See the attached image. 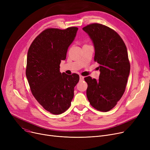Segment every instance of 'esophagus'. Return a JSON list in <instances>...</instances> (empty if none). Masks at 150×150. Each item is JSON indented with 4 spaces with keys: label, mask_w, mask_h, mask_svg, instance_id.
I'll return each instance as SVG.
<instances>
[{
    "label": "esophagus",
    "mask_w": 150,
    "mask_h": 150,
    "mask_svg": "<svg viewBox=\"0 0 150 150\" xmlns=\"http://www.w3.org/2000/svg\"><path fill=\"white\" fill-rule=\"evenodd\" d=\"M80 80L81 81L83 80H84V76H81V75H80Z\"/></svg>",
    "instance_id": "34e87169"
}]
</instances>
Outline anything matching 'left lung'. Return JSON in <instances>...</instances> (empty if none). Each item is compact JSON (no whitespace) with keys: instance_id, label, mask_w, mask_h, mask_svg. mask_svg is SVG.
<instances>
[{"instance_id":"left-lung-1","label":"left lung","mask_w":150,"mask_h":150,"mask_svg":"<svg viewBox=\"0 0 150 150\" xmlns=\"http://www.w3.org/2000/svg\"><path fill=\"white\" fill-rule=\"evenodd\" d=\"M95 48L94 61L100 74L97 80L84 78L88 83L86 95L92 107L108 112L117 103L125 91L130 72L127 47L122 38L109 27L95 23L83 28Z\"/></svg>"}]
</instances>
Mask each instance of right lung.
<instances>
[{"mask_svg":"<svg viewBox=\"0 0 150 150\" xmlns=\"http://www.w3.org/2000/svg\"><path fill=\"white\" fill-rule=\"evenodd\" d=\"M78 28H47L31 43L27 53L26 76L34 97L47 111L59 115L67 110L79 75L59 71Z\"/></svg>","mask_w":150,"mask_h":150,"instance_id":"1","label":"right lung"}]
</instances>
